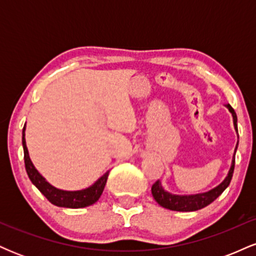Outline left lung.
Here are the masks:
<instances>
[{
	"label": "left lung",
	"mask_w": 256,
	"mask_h": 256,
	"mask_svg": "<svg viewBox=\"0 0 256 256\" xmlns=\"http://www.w3.org/2000/svg\"><path fill=\"white\" fill-rule=\"evenodd\" d=\"M226 107H228V110L231 112L232 118H234V128H236L237 131L236 113H234V108H232L230 104H226ZM237 146H238V143H237ZM234 152H236V150H234ZM234 160H232L230 171H228V176H226V178L224 179V182L220 183L218 186L214 188V189L210 190V192L196 194V195H184V196L173 195V194L166 192V190L164 189L162 185L160 183V180H156L152 186V198H155V201H156L161 207L167 208V210H177V212H194V210H201V208H204L206 206L212 204L214 200H216L220 195H222V192H224L226 188L228 186V184H230L232 174H234Z\"/></svg>",
	"instance_id": "obj_1"
}]
</instances>
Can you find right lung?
Segmentation results:
<instances>
[{
  "label": "right lung",
  "mask_w": 256,
  "mask_h": 256,
  "mask_svg": "<svg viewBox=\"0 0 256 256\" xmlns=\"http://www.w3.org/2000/svg\"><path fill=\"white\" fill-rule=\"evenodd\" d=\"M22 148H24V160H25V168L28 172V178L32 182V184L36 185V188L40 192L48 198L49 202L52 204L58 206V207L64 208H83L88 207L95 204L98 200L101 198L102 192H104V185L107 183V178L110 172H106L101 178L98 179L91 186L86 189L78 190V192H66V190L56 189L49 184L48 182L44 179L40 172L37 171L36 167L32 164L30 155H28V146H26L25 140V126L22 128Z\"/></svg>",
  "instance_id": "obj_1"
}]
</instances>
